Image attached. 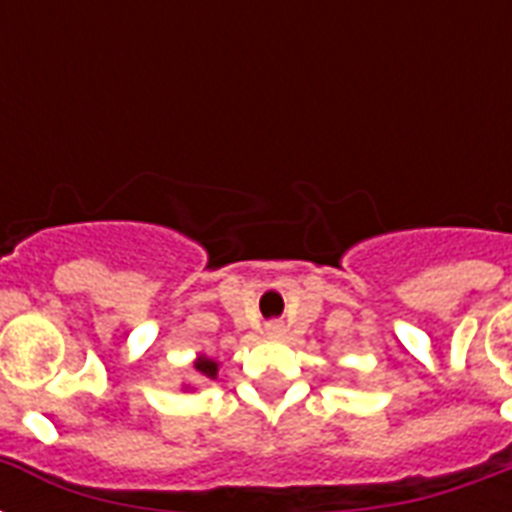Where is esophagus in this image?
<instances>
[{
  "label": "esophagus",
  "instance_id": "34e87169",
  "mask_svg": "<svg viewBox=\"0 0 512 512\" xmlns=\"http://www.w3.org/2000/svg\"><path fill=\"white\" fill-rule=\"evenodd\" d=\"M265 337H271V340L284 337V324H281V321H268V324H265Z\"/></svg>",
  "mask_w": 512,
  "mask_h": 512
}]
</instances>
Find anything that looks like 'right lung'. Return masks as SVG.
Instances as JSON below:
<instances>
[{"instance_id": "add662e5", "label": "right lung", "mask_w": 512, "mask_h": 512, "mask_svg": "<svg viewBox=\"0 0 512 512\" xmlns=\"http://www.w3.org/2000/svg\"><path fill=\"white\" fill-rule=\"evenodd\" d=\"M193 369L199 374V380H217V369H220V364H217L215 358L199 356L193 361Z\"/></svg>"}]
</instances>
